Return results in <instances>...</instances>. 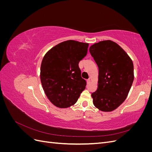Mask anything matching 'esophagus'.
<instances>
[{"label":"esophagus","instance_id":"1","mask_svg":"<svg viewBox=\"0 0 152 152\" xmlns=\"http://www.w3.org/2000/svg\"><path fill=\"white\" fill-rule=\"evenodd\" d=\"M90 83H91V79H87V84H89Z\"/></svg>","mask_w":152,"mask_h":152}]
</instances>
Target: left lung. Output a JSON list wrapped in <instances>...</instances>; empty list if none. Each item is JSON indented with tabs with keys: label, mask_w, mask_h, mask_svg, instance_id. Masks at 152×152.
<instances>
[{
	"label": "left lung",
	"mask_w": 152,
	"mask_h": 152,
	"mask_svg": "<svg viewBox=\"0 0 152 152\" xmlns=\"http://www.w3.org/2000/svg\"><path fill=\"white\" fill-rule=\"evenodd\" d=\"M99 68L98 88L91 94L95 107L112 112L127 97L134 80V66L131 58L113 41H100L89 48Z\"/></svg>",
	"instance_id": "obj_1"
}]
</instances>
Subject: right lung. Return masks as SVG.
Instances as JSON below:
<instances>
[{"instance_id":"obj_1","label":"right lung","mask_w":152,"mask_h":152,"mask_svg":"<svg viewBox=\"0 0 152 152\" xmlns=\"http://www.w3.org/2000/svg\"><path fill=\"white\" fill-rule=\"evenodd\" d=\"M89 44L69 40L55 45L44 55L40 81L54 106L66 108L74 104L86 86L79 63L87 53Z\"/></svg>"}]
</instances>
